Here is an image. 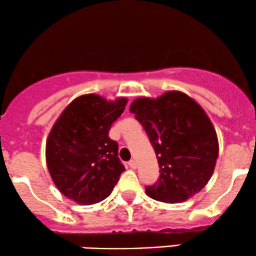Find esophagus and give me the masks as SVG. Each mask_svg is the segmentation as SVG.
<instances>
[{"instance_id": "1", "label": "esophagus", "mask_w": 256, "mask_h": 256, "mask_svg": "<svg viewBox=\"0 0 256 256\" xmlns=\"http://www.w3.org/2000/svg\"><path fill=\"white\" fill-rule=\"evenodd\" d=\"M128 166H130V168H132V170H136L137 168V162L134 160H131L130 162H128Z\"/></svg>"}]
</instances>
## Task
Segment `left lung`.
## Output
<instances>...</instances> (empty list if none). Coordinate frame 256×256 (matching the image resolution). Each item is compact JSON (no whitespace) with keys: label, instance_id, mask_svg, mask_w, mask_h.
I'll list each match as a JSON object with an SVG mask.
<instances>
[{"label":"left lung","instance_id":"8db88e82","mask_svg":"<svg viewBox=\"0 0 256 256\" xmlns=\"http://www.w3.org/2000/svg\"><path fill=\"white\" fill-rule=\"evenodd\" d=\"M130 112L148 134L160 166V177L146 188V195L177 204L201 192L219 154L216 132L201 106L186 94L167 91L134 100Z\"/></svg>","mask_w":256,"mask_h":256}]
</instances>
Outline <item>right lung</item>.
<instances>
[{"mask_svg": "<svg viewBox=\"0 0 256 256\" xmlns=\"http://www.w3.org/2000/svg\"><path fill=\"white\" fill-rule=\"evenodd\" d=\"M128 100L107 101L95 94L79 96L64 108L52 128L46 146L50 177L66 198L94 204L110 195L125 167L110 126Z\"/></svg>", "mask_w": 256, "mask_h": 256, "instance_id": "1", "label": "right lung"}]
</instances>
